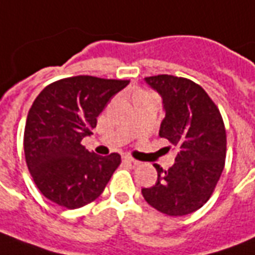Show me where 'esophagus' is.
Here are the masks:
<instances>
[{
	"label": "esophagus",
	"instance_id": "1",
	"mask_svg": "<svg viewBox=\"0 0 255 255\" xmlns=\"http://www.w3.org/2000/svg\"><path fill=\"white\" fill-rule=\"evenodd\" d=\"M123 161L126 162V163H132V165H137V163H139V162L135 161V159H132V158H131L129 155L123 156Z\"/></svg>",
	"mask_w": 255,
	"mask_h": 255
}]
</instances>
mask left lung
Wrapping results in <instances>:
<instances>
[{
    "label": "left lung",
    "mask_w": 255,
    "mask_h": 255,
    "mask_svg": "<svg viewBox=\"0 0 255 255\" xmlns=\"http://www.w3.org/2000/svg\"><path fill=\"white\" fill-rule=\"evenodd\" d=\"M146 84L161 96L165 119L159 136L177 150L167 170L154 165L155 185L142 195L152 208L169 216L192 214L208 201L224 169L226 129L222 115L205 90L193 81L154 75Z\"/></svg>",
    "instance_id": "8db88e82"
}]
</instances>
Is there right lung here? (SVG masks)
Instances as JSON below:
<instances>
[{"label": "right lung", "mask_w": 255, "mask_h": 255, "mask_svg": "<svg viewBox=\"0 0 255 255\" xmlns=\"http://www.w3.org/2000/svg\"><path fill=\"white\" fill-rule=\"evenodd\" d=\"M129 81L78 75L41 90L28 112L24 152L35 184L44 197L69 209L81 208L105 189L122 158L101 156L81 140L92 135L97 118Z\"/></svg>", "instance_id": "obj_1"}]
</instances>
